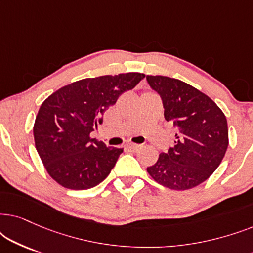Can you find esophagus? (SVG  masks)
Here are the masks:
<instances>
[{
  "instance_id": "34e87169",
  "label": "esophagus",
  "mask_w": 253,
  "mask_h": 253,
  "mask_svg": "<svg viewBox=\"0 0 253 253\" xmlns=\"http://www.w3.org/2000/svg\"><path fill=\"white\" fill-rule=\"evenodd\" d=\"M126 147L130 148L131 151H138V150H139V148L141 147V145H138V144H127Z\"/></svg>"
}]
</instances>
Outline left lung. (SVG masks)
<instances>
[{
  "instance_id": "8db88e82",
  "label": "left lung",
  "mask_w": 253,
  "mask_h": 253,
  "mask_svg": "<svg viewBox=\"0 0 253 253\" xmlns=\"http://www.w3.org/2000/svg\"><path fill=\"white\" fill-rule=\"evenodd\" d=\"M146 81L160 95L166 121L177 130L174 146L159 155L147 172L168 189L195 188L213 174L226 154V116L212 99L179 79L146 76Z\"/></svg>"
}]
</instances>
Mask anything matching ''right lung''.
<instances>
[{
    "label": "right lung",
    "instance_id": "right-lung-1",
    "mask_svg": "<svg viewBox=\"0 0 253 253\" xmlns=\"http://www.w3.org/2000/svg\"><path fill=\"white\" fill-rule=\"evenodd\" d=\"M145 77L139 72L85 78L64 86L41 105L33 127L41 161L58 184L86 190L101 183L123 148L107 147L89 133L102 115Z\"/></svg>",
    "mask_w": 253,
    "mask_h": 253
}]
</instances>
